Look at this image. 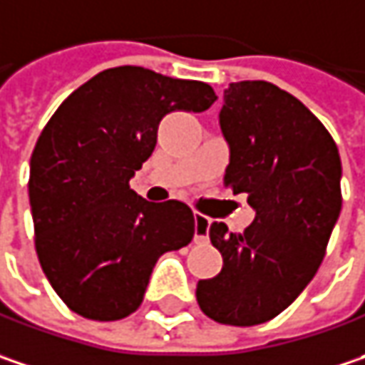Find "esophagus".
Here are the masks:
<instances>
[{
    "mask_svg": "<svg viewBox=\"0 0 365 365\" xmlns=\"http://www.w3.org/2000/svg\"><path fill=\"white\" fill-rule=\"evenodd\" d=\"M208 227H210V218L204 214L194 212V241L196 243L208 241Z\"/></svg>",
    "mask_w": 365,
    "mask_h": 365,
    "instance_id": "1",
    "label": "esophagus"
}]
</instances>
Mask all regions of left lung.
Instances as JSON below:
<instances>
[{
	"instance_id": "1",
	"label": "left lung",
	"mask_w": 365,
	"mask_h": 365,
	"mask_svg": "<svg viewBox=\"0 0 365 365\" xmlns=\"http://www.w3.org/2000/svg\"><path fill=\"white\" fill-rule=\"evenodd\" d=\"M220 130L230 149L225 185L247 194L255 220L243 232L210 225L222 269L196 298L216 323L262 325L286 310L325 257L341 212V159L323 122L267 81L225 89Z\"/></svg>"
}]
</instances>
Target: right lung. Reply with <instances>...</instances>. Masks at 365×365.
I'll use <instances>...</instances> for the list:
<instances>
[{"label":"right lung","instance_id":"right-lung-1","mask_svg":"<svg viewBox=\"0 0 365 365\" xmlns=\"http://www.w3.org/2000/svg\"><path fill=\"white\" fill-rule=\"evenodd\" d=\"M208 83L143 67L98 73L56 108L30 159L34 245L58 298L91 321L133 314L157 259L194 237L187 204L130 190L169 112H204Z\"/></svg>","mask_w":365,"mask_h":365}]
</instances>
